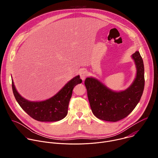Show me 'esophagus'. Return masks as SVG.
<instances>
[{
    "instance_id": "esophagus-1",
    "label": "esophagus",
    "mask_w": 158,
    "mask_h": 158,
    "mask_svg": "<svg viewBox=\"0 0 158 158\" xmlns=\"http://www.w3.org/2000/svg\"><path fill=\"white\" fill-rule=\"evenodd\" d=\"M79 74H80V77H81V79L82 80V81H84L85 77H87V73L85 71H80L79 73Z\"/></svg>"
}]
</instances>
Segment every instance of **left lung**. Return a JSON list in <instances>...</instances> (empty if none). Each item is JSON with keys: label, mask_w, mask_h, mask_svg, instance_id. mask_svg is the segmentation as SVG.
<instances>
[{"label": "left lung", "mask_w": 158, "mask_h": 158, "mask_svg": "<svg viewBox=\"0 0 158 158\" xmlns=\"http://www.w3.org/2000/svg\"><path fill=\"white\" fill-rule=\"evenodd\" d=\"M136 68V77L124 91H115L96 78L87 77V89L90 106L99 119L116 122L127 116L139 102L144 87V67L143 59L136 51L132 54Z\"/></svg>", "instance_id": "8db88e82"}]
</instances>
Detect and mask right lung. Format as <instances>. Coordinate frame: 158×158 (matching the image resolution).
<instances>
[{
    "instance_id": "add662e5",
    "label": "right lung",
    "mask_w": 158,
    "mask_h": 158,
    "mask_svg": "<svg viewBox=\"0 0 158 158\" xmlns=\"http://www.w3.org/2000/svg\"><path fill=\"white\" fill-rule=\"evenodd\" d=\"M81 82L82 79L78 75L65 84L54 96L42 101H30L24 98L17 92L13 80L12 86L17 102L31 118L38 121L54 122L67 116L73 90L77 84Z\"/></svg>"
}]
</instances>
